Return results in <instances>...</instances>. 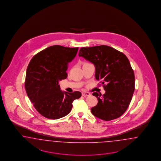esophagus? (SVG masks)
<instances>
[{"label":"esophagus","instance_id":"34e87169","mask_svg":"<svg viewBox=\"0 0 161 161\" xmlns=\"http://www.w3.org/2000/svg\"><path fill=\"white\" fill-rule=\"evenodd\" d=\"M82 96H84V97L89 96H90V93H88V92H83L82 93Z\"/></svg>","mask_w":161,"mask_h":161}]
</instances>
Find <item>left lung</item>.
<instances>
[{"instance_id":"obj_1","label":"left lung","mask_w":161,"mask_h":161,"mask_svg":"<svg viewBox=\"0 0 161 161\" xmlns=\"http://www.w3.org/2000/svg\"><path fill=\"white\" fill-rule=\"evenodd\" d=\"M79 57L92 63L95 77L101 80L105 94L94 92L97 104L92 107L94 116L108 121L121 116L126 112L135 91V74L126 56L107 45L82 47Z\"/></svg>"}]
</instances>
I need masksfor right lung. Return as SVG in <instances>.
Masks as SVG:
<instances>
[{
	"instance_id": "1",
	"label": "right lung",
	"mask_w": 161,
	"mask_h": 161,
	"mask_svg": "<svg viewBox=\"0 0 161 161\" xmlns=\"http://www.w3.org/2000/svg\"><path fill=\"white\" fill-rule=\"evenodd\" d=\"M78 48L61 45L48 47L31 59L25 78L27 95L35 109L44 117L58 119L71 112L73 102L81 96L80 92H63L59 81L67 77L69 63Z\"/></svg>"
}]
</instances>
